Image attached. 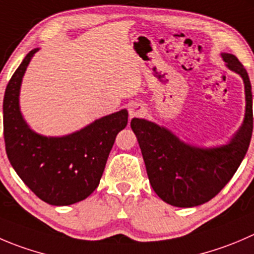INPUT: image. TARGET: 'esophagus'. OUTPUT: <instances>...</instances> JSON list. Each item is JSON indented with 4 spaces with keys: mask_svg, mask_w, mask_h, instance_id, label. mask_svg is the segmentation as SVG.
Returning <instances> with one entry per match:
<instances>
[{
    "mask_svg": "<svg viewBox=\"0 0 254 254\" xmlns=\"http://www.w3.org/2000/svg\"><path fill=\"white\" fill-rule=\"evenodd\" d=\"M140 110H137L136 108H130L129 109V114H130V117H136V115H139L140 114Z\"/></svg>",
    "mask_w": 254,
    "mask_h": 254,
    "instance_id": "obj_1",
    "label": "esophagus"
}]
</instances>
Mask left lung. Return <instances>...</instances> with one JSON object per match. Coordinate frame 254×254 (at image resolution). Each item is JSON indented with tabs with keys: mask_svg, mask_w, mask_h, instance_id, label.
<instances>
[{
	"mask_svg": "<svg viewBox=\"0 0 254 254\" xmlns=\"http://www.w3.org/2000/svg\"><path fill=\"white\" fill-rule=\"evenodd\" d=\"M226 65L243 78L246 117L230 144L200 149L180 141L172 132L151 122L134 118L130 123L141 149L152 189L165 202L195 207L215 197L242 162L253 131L252 88L250 77L233 54H222Z\"/></svg>",
	"mask_w": 254,
	"mask_h": 254,
	"instance_id": "1",
	"label": "left lung"
}]
</instances>
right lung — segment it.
<instances>
[{"mask_svg":"<svg viewBox=\"0 0 254 254\" xmlns=\"http://www.w3.org/2000/svg\"><path fill=\"white\" fill-rule=\"evenodd\" d=\"M29 52L6 87L3 137L6 152L22 181L42 201L67 206L87 198L99 185L115 137L127 124V112L95 120L80 131L46 137L32 131L22 118L18 95L22 77L33 54Z\"/></svg>","mask_w":254,"mask_h":254,"instance_id":"1","label":"right lung"}]
</instances>
